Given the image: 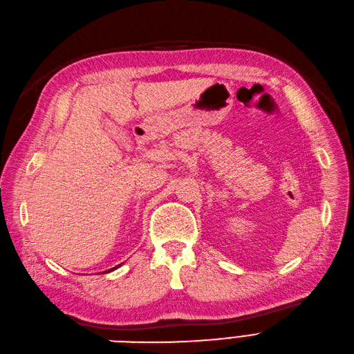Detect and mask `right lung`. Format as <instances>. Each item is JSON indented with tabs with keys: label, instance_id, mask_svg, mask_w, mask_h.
I'll list each match as a JSON object with an SVG mask.
<instances>
[{
	"label": "right lung",
	"instance_id": "add662e5",
	"mask_svg": "<svg viewBox=\"0 0 354 354\" xmlns=\"http://www.w3.org/2000/svg\"><path fill=\"white\" fill-rule=\"evenodd\" d=\"M117 268H120V265H118V266H115V268H113V269H110V270H109V272H111V270H115V269H117Z\"/></svg>",
	"mask_w": 354,
	"mask_h": 354
}]
</instances>
